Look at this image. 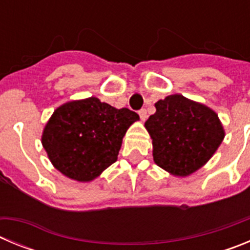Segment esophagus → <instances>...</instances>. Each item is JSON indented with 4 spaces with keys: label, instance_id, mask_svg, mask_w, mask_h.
I'll return each mask as SVG.
<instances>
[{
    "label": "esophagus",
    "instance_id": "1",
    "mask_svg": "<svg viewBox=\"0 0 250 250\" xmlns=\"http://www.w3.org/2000/svg\"><path fill=\"white\" fill-rule=\"evenodd\" d=\"M139 116H140V119H141V120H143V121L146 120V118H147V112H146V110H145V109L139 110Z\"/></svg>",
    "mask_w": 250,
    "mask_h": 250
}]
</instances>
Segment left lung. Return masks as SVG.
Masks as SVG:
<instances>
[{"label":"left lung","instance_id":"obj_1","mask_svg":"<svg viewBox=\"0 0 250 250\" xmlns=\"http://www.w3.org/2000/svg\"><path fill=\"white\" fill-rule=\"evenodd\" d=\"M155 107L145 123L155 164L175 176L190 175L213 156L224 139L218 115L179 94L159 100Z\"/></svg>","mask_w":250,"mask_h":250}]
</instances>
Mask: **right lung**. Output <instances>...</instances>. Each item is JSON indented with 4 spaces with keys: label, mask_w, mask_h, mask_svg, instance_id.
<instances>
[{
    "label": "right lung",
    "mask_w": 250,
    "mask_h": 250,
    "mask_svg": "<svg viewBox=\"0 0 250 250\" xmlns=\"http://www.w3.org/2000/svg\"><path fill=\"white\" fill-rule=\"evenodd\" d=\"M139 115L98 98L70 101L54 111L42 134L48 159L77 182H91L118 160L123 138Z\"/></svg>",
    "instance_id": "1"
}]
</instances>
